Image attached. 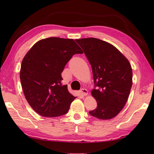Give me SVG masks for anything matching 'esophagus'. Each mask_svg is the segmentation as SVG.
I'll list each match as a JSON object with an SVG mask.
<instances>
[{
	"mask_svg": "<svg viewBox=\"0 0 154 154\" xmlns=\"http://www.w3.org/2000/svg\"><path fill=\"white\" fill-rule=\"evenodd\" d=\"M81 93L83 96H87L88 94V91L86 89H82L81 90Z\"/></svg>",
	"mask_w": 154,
	"mask_h": 154,
	"instance_id": "1",
	"label": "esophagus"
}]
</instances>
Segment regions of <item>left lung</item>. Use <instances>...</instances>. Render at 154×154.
Listing matches in <instances>:
<instances>
[{
	"mask_svg": "<svg viewBox=\"0 0 154 154\" xmlns=\"http://www.w3.org/2000/svg\"><path fill=\"white\" fill-rule=\"evenodd\" d=\"M92 67L94 89L91 94L97 107L90 115L101 120L115 117L126 104L132 85V69L125 56L115 47L99 39L75 40Z\"/></svg>",
	"mask_w": 154,
	"mask_h": 154,
	"instance_id": "left-lung-1",
	"label": "left lung"
}]
</instances>
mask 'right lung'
<instances>
[{
    "instance_id": "add662e5",
    "label": "right lung",
    "mask_w": 154,
    "mask_h": 154,
    "mask_svg": "<svg viewBox=\"0 0 154 154\" xmlns=\"http://www.w3.org/2000/svg\"><path fill=\"white\" fill-rule=\"evenodd\" d=\"M83 54L73 39L51 37L36 42L22 61L20 78L26 99L40 115L65 114L76 97L62 85L61 73L73 55Z\"/></svg>"
}]
</instances>
